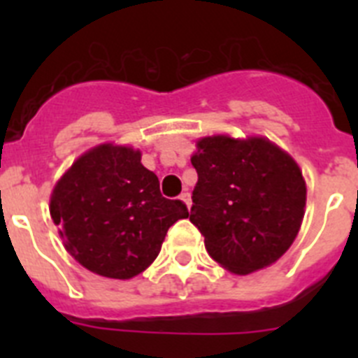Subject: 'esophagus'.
<instances>
[{
	"instance_id": "34e87169",
	"label": "esophagus",
	"mask_w": 358,
	"mask_h": 358,
	"mask_svg": "<svg viewBox=\"0 0 358 358\" xmlns=\"http://www.w3.org/2000/svg\"><path fill=\"white\" fill-rule=\"evenodd\" d=\"M179 199H181V201L182 202H185V204H186V206H192V199H189V194H188V192H185V194H181V197H179Z\"/></svg>"
}]
</instances>
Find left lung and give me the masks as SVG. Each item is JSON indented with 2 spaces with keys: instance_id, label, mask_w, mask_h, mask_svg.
I'll list each match as a JSON object with an SVG mask.
<instances>
[{
  "instance_id": "obj_1",
  "label": "left lung",
  "mask_w": 358,
  "mask_h": 358,
  "mask_svg": "<svg viewBox=\"0 0 358 358\" xmlns=\"http://www.w3.org/2000/svg\"><path fill=\"white\" fill-rule=\"evenodd\" d=\"M199 181L189 220L206 251L235 274L274 264L292 245L306 186L296 161L264 138H202L192 157Z\"/></svg>"
}]
</instances>
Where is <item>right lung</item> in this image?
<instances>
[{"label": "right lung", "mask_w": 358, "mask_h": 358, "mask_svg": "<svg viewBox=\"0 0 358 358\" xmlns=\"http://www.w3.org/2000/svg\"><path fill=\"white\" fill-rule=\"evenodd\" d=\"M50 213L75 260L115 280L143 273L169 227L189 215L185 202L161 195L140 150L109 143L73 163L53 189Z\"/></svg>", "instance_id": "add662e5"}]
</instances>
